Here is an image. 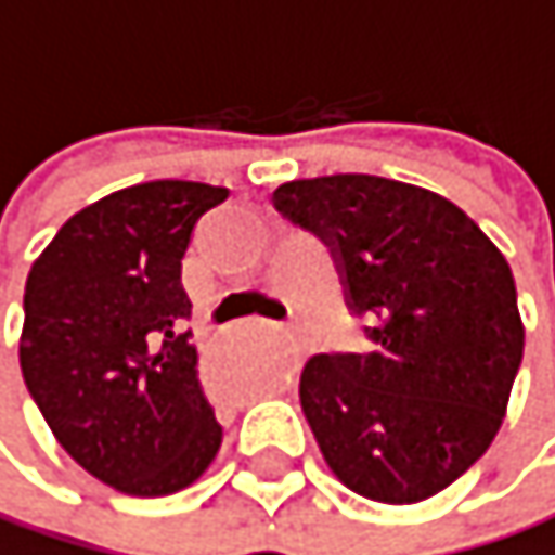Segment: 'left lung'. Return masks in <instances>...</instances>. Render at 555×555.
<instances>
[{"instance_id": "8db88e82", "label": "left lung", "mask_w": 555, "mask_h": 555, "mask_svg": "<svg viewBox=\"0 0 555 555\" xmlns=\"http://www.w3.org/2000/svg\"><path fill=\"white\" fill-rule=\"evenodd\" d=\"M275 210L322 236L365 354H315L299 401L332 474L378 503H421L470 470L524 362L517 286L490 236L441 193L372 177L289 180Z\"/></svg>"}]
</instances>
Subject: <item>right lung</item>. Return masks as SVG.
Masks as SVG:
<instances>
[{
	"label": "right lung",
	"mask_w": 555,
	"mask_h": 555,
	"mask_svg": "<svg viewBox=\"0 0 555 555\" xmlns=\"http://www.w3.org/2000/svg\"><path fill=\"white\" fill-rule=\"evenodd\" d=\"M227 186L151 180L78 210L25 280L18 365L55 441L128 496L201 477L223 427L196 382L180 259Z\"/></svg>",
	"instance_id": "add662e5"
}]
</instances>
